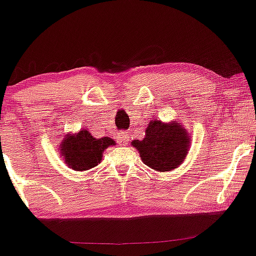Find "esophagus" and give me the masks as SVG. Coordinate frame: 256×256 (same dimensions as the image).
I'll return each instance as SVG.
<instances>
[{"instance_id":"1","label":"esophagus","mask_w":256,"mask_h":256,"mask_svg":"<svg viewBox=\"0 0 256 256\" xmlns=\"http://www.w3.org/2000/svg\"><path fill=\"white\" fill-rule=\"evenodd\" d=\"M128 140H130V137H128V134H125V132H122V134H119L118 136H116V140H118L120 146H125V144H128Z\"/></svg>"}]
</instances>
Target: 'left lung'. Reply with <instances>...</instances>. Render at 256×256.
<instances>
[{
  "instance_id": "8db88e82",
  "label": "left lung",
  "mask_w": 256,
  "mask_h": 256,
  "mask_svg": "<svg viewBox=\"0 0 256 256\" xmlns=\"http://www.w3.org/2000/svg\"><path fill=\"white\" fill-rule=\"evenodd\" d=\"M131 144L148 167L158 172H170L186 160L190 134L175 120L163 122L154 119L148 125L143 140H134Z\"/></svg>"
}]
</instances>
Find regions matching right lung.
Segmentation results:
<instances>
[{"label": "right lung", "instance_id": "add662e5", "mask_svg": "<svg viewBox=\"0 0 256 256\" xmlns=\"http://www.w3.org/2000/svg\"><path fill=\"white\" fill-rule=\"evenodd\" d=\"M110 146H116L112 138H95L88 130L82 128L76 134H66L58 152L68 167L83 172L94 168L102 161L104 152Z\"/></svg>", "mask_w": 256, "mask_h": 256}]
</instances>
